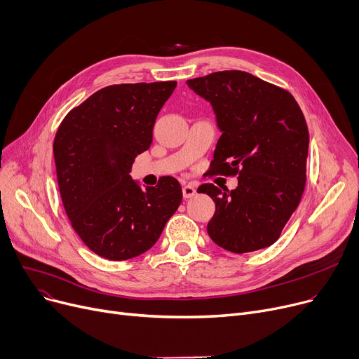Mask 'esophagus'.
<instances>
[{
  "instance_id": "1",
  "label": "esophagus",
  "mask_w": 359,
  "mask_h": 359,
  "mask_svg": "<svg viewBox=\"0 0 359 359\" xmlns=\"http://www.w3.org/2000/svg\"><path fill=\"white\" fill-rule=\"evenodd\" d=\"M196 194H197V190H196L194 185L189 184V185H184L182 187V196H184V198H191Z\"/></svg>"
}]
</instances>
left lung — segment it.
I'll return each instance as SVG.
<instances>
[{
    "instance_id": "left-lung-1",
    "label": "left lung",
    "mask_w": 359,
    "mask_h": 359,
    "mask_svg": "<svg viewBox=\"0 0 359 359\" xmlns=\"http://www.w3.org/2000/svg\"><path fill=\"white\" fill-rule=\"evenodd\" d=\"M209 100L222 131L212 175H238L228 191L203 184L216 210L208 233L222 248L243 254L278 241L301 201L306 181L309 127L287 90L240 70L187 80Z\"/></svg>"
}]
</instances>
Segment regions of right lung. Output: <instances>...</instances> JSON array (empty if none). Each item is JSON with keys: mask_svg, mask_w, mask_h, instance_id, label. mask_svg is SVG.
Instances as JSON below:
<instances>
[{"mask_svg": "<svg viewBox=\"0 0 359 359\" xmlns=\"http://www.w3.org/2000/svg\"><path fill=\"white\" fill-rule=\"evenodd\" d=\"M175 88L177 81L112 84L73 108L57 130L54 158L65 213L100 257L121 262L146 252L181 204L175 178L142 190L130 177Z\"/></svg>", "mask_w": 359, "mask_h": 359, "instance_id": "obj_1", "label": "right lung"}]
</instances>
